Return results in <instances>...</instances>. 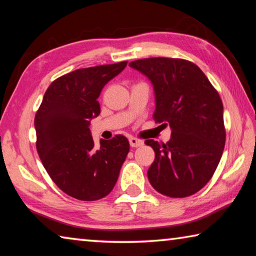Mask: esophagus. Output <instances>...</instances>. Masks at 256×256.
<instances>
[{
	"mask_svg": "<svg viewBox=\"0 0 256 256\" xmlns=\"http://www.w3.org/2000/svg\"><path fill=\"white\" fill-rule=\"evenodd\" d=\"M128 141H130V144H131V147H141V146L144 144V141L142 140H140V139H138V138H133V136H131L128 139Z\"/></svg>",
	"mask_w": 256,
	"mask_h": 256,
	"instance_id": "esophagus-1",
	"label": "esophagus"
}]
</instances>
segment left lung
Instances as JSON below:
<instances>
[{
  "label": "left lung",
  "mask_w": 256,
  "mask_h": 256,
  "mask_svg": "<svg viewBox=\"0 0 256 256\" xmlns=\"http://www.w3.org/2000/svg\"><path fill=\"white\" fill-rule=\"evenodd\" d=\"M155 88L157 123L172 128L168 142L146 140L155 152L150 184L173 198L192 196L213 176L226 144L223 104L216 88L189 60L146 58L130 62Z\"/></svg>",
  "instance_id": "obj_1"
}]
</instances>
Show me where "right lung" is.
I'll return each instance as SVG.
<instances>
[{"label": "right lung", "mask_w": 256, "mask_h": 256, "mask_svg": "<svg viewBox=\"0 0 256 256\" xmlns=\"http://www.w3.org/2000/svg\"><path fill=\"white\" fill-rule=\"evenodd\" d=\"M128 62L80 68L50 84L35 115L36 149L52 181L78 200L106 197L118 179L130 144L122 134L100 140L96 147L88 128L99 116L102 88Z\"/></svg>", "instance_id": "right-lung-1"}]
</instances>
